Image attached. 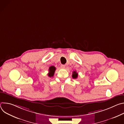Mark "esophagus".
Wrapping results in <instances>:
<instances>
[{"mask_svg":"<svg viewBox=\"0 0 124 124\" xmlns=\"http://www.w3.org/2000/svg\"><path fill=\"white\" fill-rule=\"evenodd\" d=\"M61 68H62V69H64L65 68V67H66V66L65 65H61Z\"/></svg>","mask_w":124,"mask_h":124,"instance_id":"34e87169","label":"esophagus"}]
</instances>
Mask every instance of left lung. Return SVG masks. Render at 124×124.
<instances>
[{
	"instance_id": "8db88e82",
	"label": "left lung",
	"mask_w": 124,
	"mask_h": 124,
	"mask_svg": "<svg viewBox=\"0 0 124 124\" xmlns=\"http://www.w3.org/2000/svg\"><path fill=\"white\" fill-rule=\"evenodd\" d=\"M78 77V74L76 72L74 71L73 72V75H72V77L73 78H77Z\"/></svg>"
}]
</instances>
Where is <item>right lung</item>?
Masks as SVG:
<instances>
[{
    "label": "right lung",
    "mask_w": 124,
    "mask_h": 124,
    "mask_svg": "<svg viewBox=\"0 0 124 124\" xmlns=\"http://www.w3.org/2000/svg\"><path fill=\"white\" fill-rule=\"evenodd\" d=\"M55 70H56V68L54 66H50L49 68V72L48 73V76L49 77H53L54 76V72L55 71Z\"/></svg>",
    "instance_id": "obj_1"
}]
</instances>
